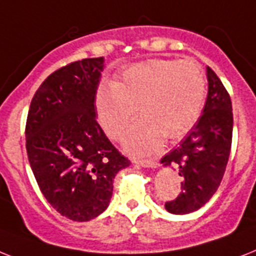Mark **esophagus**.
Instances as JSON below:
<instances>
[{
  "instance_id": "obj_1",
  "label": "esophagus",
  "mask_w": 256,
  "mask_h": 256,
  "mask_svg": "<svg viewBox=\"0 0 256 256\" xmlns=\"http://www.w3.org/2000/svg\"><path fill=\"white\" fill-rule=\"evenodd\" d=\"M134 163L142 166V167H156V160L154 159H134Z\"/></svg>"
}]
</instances>
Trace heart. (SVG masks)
Here are the masks:
<instances>
[{
	"instance_id": "1",
	"label": "heart",
	"mask_w": 256,
	"mask_h": 256,
	"mask_svg": "<svg viewBox=\"0 0 256 256\" xmlns=\"http://www.w3.org/2000/svg\"><path fill=\"white\" fill-rule=\"evenodd\" d=\"M206 93L205 74L193 59H154L132 64L116 82L96 93L98 121L112 139H121L138 113L142 120L124 139L132 154L152 152L167 139H178L194 126Z\"/></svg>"
}]
</instances>
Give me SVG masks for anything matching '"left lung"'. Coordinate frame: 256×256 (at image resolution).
<instances>
[{
  "label": "left lung",
  "mask_w": 256,
  "mask_h": 256,
  "mask_svg": "<svg viewBox=\"0 0 256 256\" xmlns=\"http://www.w3.org/2000/svg\"><path fill=\"white\" fill-rule=\"evenodd\" d=\"M208 98L204 113L178 147L162 158L182 176V192L166 202L174 214H186L204 206L217 192L229 162L232 139V109L229 92L216 72L206 68Z\"/></svg>",
  "instance_id": "left-lung-1"
}]
</instances>
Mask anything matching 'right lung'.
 <instances>
[{
	"label": "right lung",
	"instance_id": "add662e5",
	"mask_svg": "<svg viewBox=\"0 0 256 256\" xmlns=\"http://www.w3.org/2000/svg\"><path fill=\"white\" fill-rule=\"evenodd\" d=\"M104 58L78 60L50 74L31 100L26 150L39 189L54 209L89 221L109 205L117 172L130 164L96 120Z\"/></svg>",
	"mask_w": 256,
	"mask_h": 256
}]
</instances>
